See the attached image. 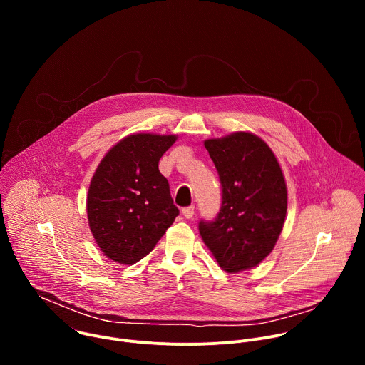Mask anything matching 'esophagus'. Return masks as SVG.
Listing matches in <instances>:
<instances>
[{
    "label": "esophagus",
    "instance_id": "esophagus-1",
    "mask_svg": "<svg viewBox=\"0 0 365 365\" xmlns=\"http://www.w3.org/2000/svg\"><path fill=\"white\" fill-rule=\"evenodd\" d=\"M182 214H183V217H186V218H192V217H193V214H195V206H193V205H190V206L183 207V210H182Z\"/></svg>",
    "mask_w": 365,
    "mask_h": 365
}]
</instances>
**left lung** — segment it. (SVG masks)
I'll use <instances>...</instances> for the list:
<instances>
[{"label": "left lung", "mask_w": 365, "mask_h": 365, "mask_svg": "<svg viewBox=\"0 0 365 365\" xmlns=\"http://www.w3.org/2000/svg\"><path fill=\"white\" fill-rule=\"evenodd\" d=\"M221 182V210L200 220L199 232L221 269L238 273L272 252L283 230L287 189L270 147L254 134L234 133L206 140Z\"/></svg>", "instance_id": "left-lung-1"}]
</instances>
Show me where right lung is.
<instances>
[{
	"instance_id": "right-lung-1",
	"label": "right lung",
	"mask_w": 365,
	"mask_h": 365,
	"mask_svg": "<svg viewBox=\"0 0 365 365\" xmlns=\"http://www.w3.org/2000/svg\"><path fill=\"white\" fill-rule=\"evenodd\" d=\"M175 141L176 135H128L106 154L91 180V232L102 252L120 264L140 262L179 215L159 170Z\"/></svg>"
}]
</instances>
